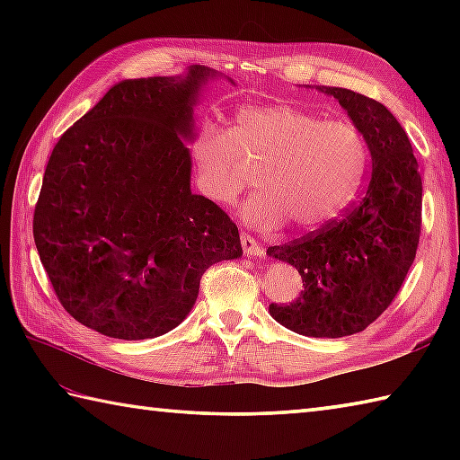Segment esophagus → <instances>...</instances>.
Wrapping results in <instances>:
<instances>
[{
	"mask_svg": "<svg viewBox=\"0 0 460 460\" xmlns=\"http://www.w3.org/2000/svg\"><path fill=\"white\" fill-rule=\"evenodd\" d=\"M241 245L247 257H262V247L259 245L255 237L249 235V233H241Z\"/></svg>",
	"mask_w": 460,
	"mask_h": 460,
	"instance_id": "1",
	"label": "esophagus"
}]
</instances>
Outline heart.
I'll list each match as a JSON object with an SVG mask.
<instances>
[{"label": "heart", "mask_w": 460, "mask_h": 460, "mask_svg": "<svg viewBox=\"0 0 460 460\" xmlns=\"http://www.w3.org/2000/svg\"><path fill=\"white\" fill-rule=\"evenodd\" d=\"M199 191L227 205L251 183L259 190L243 208V219L272 229L287 219L314 231L336 219L366 178L369 148L349 120H326L290 104L245 106L225 130L203 124L191 140Z\"/></svg>", "instance_id": "1"}]
</instances>
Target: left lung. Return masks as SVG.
I'll return each instance as SVG.
<instances>
[{"mask_svg":"<svg viewBox=\"0 0 460 460\" xmlns=\"http://www.w3.org/2000/svg\"><path fill=\"white\" fill-rule=\"evenodd\" d=\"M364 132L371 173L359 201L305 237L269 247L295 267L305 290L290 305L269 306L279 324L312 338L366 330L392 305L415 261L423 183L402 124L384 104L338 86H320Z\"/></svg>","mask_w":460,"mask_h":460,"instance_id":"8db88e82","label":"left lung"}]
</instances>
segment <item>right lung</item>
Returning <instances> with one entry per match:
<instances>
[{"label": "right lung", "mask_w": 460, "mask_h": 460, "mask_svg": "<svg viewBox=\"0 0 460 460\" xmlns=\"http://www.w3.org/2000/svg\"><path fill=\"white\" fill-rule=\"evenodd\" d=\"M215 71L128 79L55 144L33 237L63 308L83 326L146 340L190 314L203 272L243 255L237 225L190 190L193 104Z\"/></svg>", "instance_id": "obj_1"}]
</instances>
